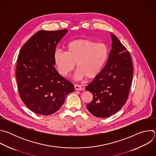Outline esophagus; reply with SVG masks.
Listing matches in <instances>:
<instances>
[{
	"label": "esophagus",
	"instance_id": "esophagus-1",
	"mask_svg": "<svg viewBox=\"0 0 156 156\" xmlns=\"http://www.w3.org/2000/svg\"><path fill=\"white\" fill-rule=\"evenodd\" d=\"M74 87H75V90H79V91H81L83 90V87L80 86V85H78V84H75L74 85Z\"/></svg>",
	"mask_w": 156,
	"mask_h": 156
}]
</instances>
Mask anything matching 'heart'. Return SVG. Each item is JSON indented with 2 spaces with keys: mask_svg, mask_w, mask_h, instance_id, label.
<instances>
[{
  "mask_svg": "<svg viewBox=\"0 0 156 156\" xmlns=\"http://www.w3.org/2000/svg\"><path fill=\"white\" fill-rule=\"evenodd\" d=\"M108 55V49L105 44L89 39H78L70 42L66 52L57 51L54 58L59 73L66 76L72 72L76 63L78 71L75 78L81 80L85 76L94 78L101 72Z\"/></svg>",
  "mask_w": 156,
  "mask_h": 156,
  "instance_id": "obj_1",
  "label": "heart"
}]
</instances>
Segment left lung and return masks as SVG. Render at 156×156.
Listing matches in <instances>:
<instances>
[{"instance_id": "obj_1", "label": "left lung", "mask_w": 156, "mask_h": 156, "mask_svg": "<svg viewBox=\"0 0 156 156\" xmlns=\"http://www.w3.org/2000/svg\"><path fill=\"white\" fill-rule=\"evenodd\" d=\"M112 49L106 65L93 81L86 87L93 96L86 107L97 117L115 114L127 101L133 78V64L129 52L113 34Z\"/></svg>"}]
</instances>
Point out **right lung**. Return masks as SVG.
Listing matches in <instances>:
<instances>
[{
  "label": "right lung",
  "mask_w": 156,
  "mask_h": 156,
  "mask_svg": "<svg viewBox=\"0 0 156 156\" xmlns=\"http://www.w3.org/2000/svg\"><path fill=\"white\" fill-rule=\"evenodd\" d=\"M68 31L40 30L22 47L18 57L16 78L19 95L32 112L49 115L57 111L73 84L54 67L57 44Z\"/></svg>",
  "instance_id": "right-lung-1"
}]
</instances>
